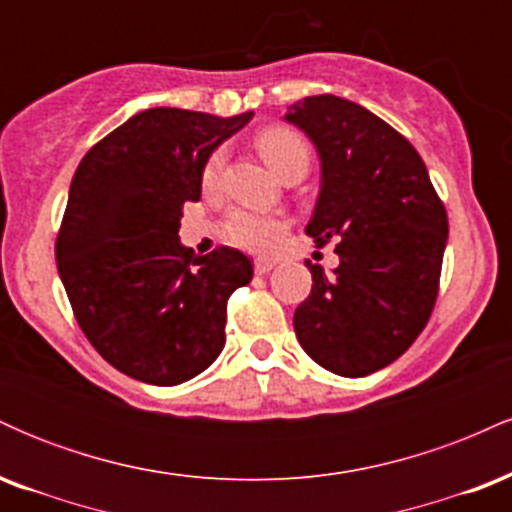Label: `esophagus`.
Segmentation results:
<instances>
[{"instance_id": "esophagus-1", "label": "esophagus", "mask_w": 512, "mask_h": 512, "mask_svg": "<svg viewBox=\"0 0 512 512\" xmlns=\"http://www.w3.org/2000/svg\"><path fill=\"white\" fill-rule=\"evenodd\" d=\"M272 267L274 262L267 260V257H255V274H267Z\"/></svg>"}]
</instances>
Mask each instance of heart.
<instances>
[{"label": "heart", "instance_id": "heart-1", "mask_svg": "<svg viewBox=\"0 0 512 512\" xmlns=\"http://www.w3.org/2000/svg\"><path fill=\"white\" fill-rule=\"evenodd\" d=\"M255 146L279 178H286L291 173H308L313 151H310L308 139L301 132H296V129L264 127L262 132H257ZM223 163H226L223 149L211 151L207 161H204L202 187L207 192L219 187ZM286 226L289 223L279 214H264V211H255L248 207H236L228 211L226 219H223L221 233L228 243L238 245V248L269 250L284 236Z\"/></svg>", "mask_w": 512, "mask_h": 512}]
</instances>
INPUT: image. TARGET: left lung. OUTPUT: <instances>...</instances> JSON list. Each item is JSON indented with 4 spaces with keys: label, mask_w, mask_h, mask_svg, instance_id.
I'll list each match as a JSON object with an SVG mask.
<instances>
[{
    "label": "left lung",
    "mask_w": 512,
    "mask_h": 512,
    "mask_svg": "<svg viewBox=\"0 0 512 512\" xmlns=\"http://www.w3.org/2000/svg\"><path fill=\"white\" fill-rule=\"evenodd\" d=\"M313 139L322 190L305 236L337 243L293 313L305 354L344 378L390 366L424 332L436 305L448 211L428 170L397 129L344 98L310 96L286 115Z\"/></svg>",
    "instance_id": "1"
}]
</instances>
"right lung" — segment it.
Here are the masks:
<instances>
[{
	"instance_id": "right-lung-1",
	"label": "right lung",
	"mask_w": 512,
	"mask_h": 512,
	"mask_svg": "<svg viewBox=\"0 0 512 512\" xmlns=\"http://www.w3.org/2000/svg\"><path fill=\"white\" fill-rule=\"evenodd\" d=\"M250 117L144 110L76 168L57 272L81 332L129 378L180 385L221 354L228 298L250 284V257L228 245L195 257L178 231L182 204L202 195L204 161Z\"/></svg>"
}]
</instances>
